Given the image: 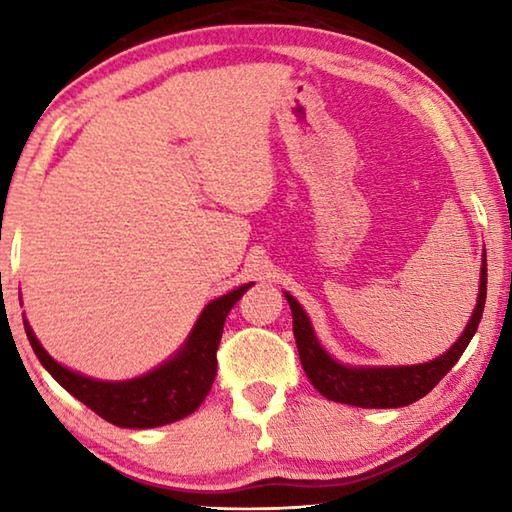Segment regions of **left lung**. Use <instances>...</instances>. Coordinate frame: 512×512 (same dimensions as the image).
I'll use <instances>...</instances> for the list:
<instances>
[{"label":"left lung","mask_w":512,"mask_h":512,"mask_svg":"<svg viewBox=\"0 0 512 512\" xmlns=\"http://www.w3.org/2000/svg\"><path fill=\"white\" fill-rule=\"evenodd\" d=\"M485 287H488V264H485L483 255L479 298H476L474 314L463 329L461 339L445 354H440L438 359L420 363V366L391 368H352L332 359L323 345L318 343L314 327H311L309 316L300 307V302L291 293H284V298H287L293 314V336H296L300 363L320 395H325L332 402L361 406V409H397V406H409L427 395L461 359V354L470 345L476 327L481 323Z\"/></svg>","instance_id":"1"}]
</instances>
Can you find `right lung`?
<instances>
[{"mask_svg": "<svg viewBox=\"0 0 512 512\" xmlns=\"http://www.w3.org/2000/svg\"><path fill=\"white\" fill-rule=\"evenodd\" d=\"M250 284L212 300L198 316L183 348L160 368L128 381H99L60 366L42 348L27 320L24 329L33 352L49 375L103 420L124 429L162 427L187 418L210 393L216 377V350H219L223 323Z\"/></svg>", "mask_w": 512, "mask_h": 512, "instance_id": "obj_1", "label": "right lung"}]
</instances>
